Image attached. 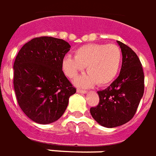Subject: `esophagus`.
<instances>
[{
    "mask_svg": "<svg viewBox=\"0 0 156 156\" xmlns=\"http://www.w3.org/2000/svg\"><path fill=\"white\" fill-rule=\"evenodd\" d=\"M77 93H82V94H86V93H87V91H85V90H81V89H77Z\"/></svg>",
    "mask_w": 156,
    "mask_h": 156,
    "instance_id": "obj_1",
    "label": "esophagus"
}]
</instances>
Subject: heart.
I'll return each mask as SVG.
<instances>
[{
    "label": "heart",
    "instance_id": "obj_1",
    "mask_svg": "<svg viewBox=\"0 0 156 156\" xmlns=\"http://www.w3.org/2000/svg\"><path fill=\"white\" fill-rule=\"evenodd\" d=\"M122 54L119 46L114 44H88L75 51V57L66 55L62 60L65 75L75 78L87 67V74L75 79L78 87H89L98 83L100 86L111 83L120 71Z\"/></svg>",
    "mask_w": 156,
    "mask_h": 156
}]
</instances>
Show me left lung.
<instances>
[{"label":"left lung","mask_w":156,"mask_h":156,"mask_svg":"<svg viewBox=\"0 0 156 156\" xmlns=\"http://www.w3.org/2000/svg\"><path fill=\"white\" fill-rule=\"evenodd\" d=\"M122 54L121 72L106 89L98 91V105L90 113L99 125L113 128L132 118L144 94V73L136 54L125 44L116 41Z\"/></svg>","instance_id":"obj_1"}]
</instances>
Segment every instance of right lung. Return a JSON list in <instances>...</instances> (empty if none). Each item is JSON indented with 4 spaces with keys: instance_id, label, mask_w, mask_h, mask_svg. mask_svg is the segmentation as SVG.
<instances>
[{
    "instance_id": "obj_1",
    "label": "right lung",
    "mask_w": 156,
    "mask_h": 156,
    "mask_svg": "<svg viewBox=\"0 0 156 156\" xmlns=\"http://www.w3.org/2000/svg\"><path fill=\"white\" fill-rule=\"evenodd\" d=\"M69 43L54 37L24 44L14 63V88L20 107L33 122L49 124L63 116L76 93L62 70Z\"/></svg>"
}]
</instances>
